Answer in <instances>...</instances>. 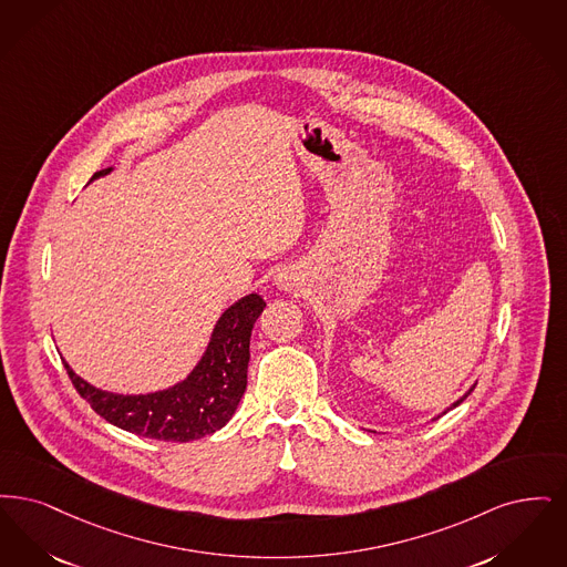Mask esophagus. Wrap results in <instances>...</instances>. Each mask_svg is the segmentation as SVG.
<instances>
[{"instance_id":"obj_1","label":"esophagus","mask_w":567,"mask_h":567,"mask_svg":"<svg viewBox=\"0 0 567 567\" xmlns=\"http://www.w3.org/2000/svg\"><path fill=\"white\" fill-rule=\"evenodd\" d=\"M275 284H277V288H281V290H292L296 286L295 275L288 271V269H284V271H279L275 275Z\"/></svg>"}]
</instances>
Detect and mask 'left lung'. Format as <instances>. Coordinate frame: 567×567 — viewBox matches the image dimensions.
<instances>
[{
    "mask_svg": "<svg viewBox=\"0 0 567 567\" xmlns=\"http://www.w3.org/2000/svg\"><path fill=\"white\" fill-rule=\"evenodd\" d=\"M472 390H474V385H472V388H470L468 394L464 395V398H460V400H457V402H453V406H451V409H455V406H460V404H462V402H464V400H466V398H468V395L472 394ZM451 409H446V411H451ZM446 411H444V413H446Z\"/></svg>",
    "mask_w": 567,
    "mask_h": 567,
    "instance_id": "1",
    "label": "left lung"
}]
</instances>
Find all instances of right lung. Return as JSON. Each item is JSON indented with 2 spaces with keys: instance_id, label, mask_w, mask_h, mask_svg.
<instances>
[{
  "instance_id": "1",
  "label": "right lung",
  "mask_w": 567,
  "mask_h": 567,
  "mask_svg": "<svg viewBox=\"0 0 567 567\" xmlns=\"http://www.w3.org/2000/svg\"><path fill=\"white\" fill-rule=\"evenodd\" d=\"M110 172L112 167L97 172L93 179ZM265 305L260 296L249 295L228 307L216 323L197 369L182 383L163 392L142 395L101 392L80 379L68 362L63 364L75 392L112 425L154 441H197L224 427L239 406L247 388L251 328Z\"/></svg>"
}]
</instances>
